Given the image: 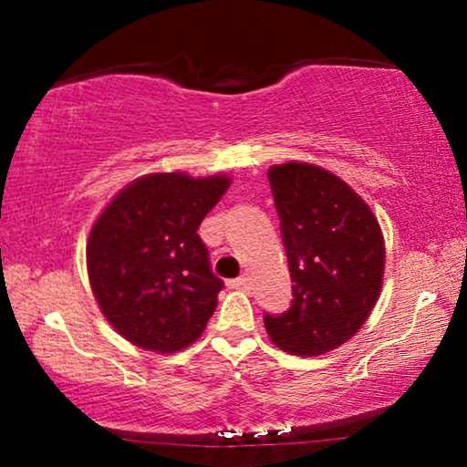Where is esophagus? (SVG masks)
<instances>
[{
  "label": "esophagus",
  "instance_id": "1",
  "mask_svg": "<svg viewBox=\"0 0 467 467\" xmlns=\"http://www.w3.org/2000/svg\"><path fill=\"white\" fill-rule=\"evenodd\" d=\"M248 278L242 276V278H235V280H229V289H240V291H246L248 289Z\"/></svg>",
  "mask_w": 467,
  "mask_h": 467
}]
</instances>
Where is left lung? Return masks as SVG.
<instances>
[{
  "mask_svg": "<svg viewBox=\"0 0 467 467\" xmlns=\"http://www.w3.org/2000/svg\"><path fill=\"white\" fill-rule=\"evenodd\" d=\"M293 283L291 308L265 315L278 348L317 357L342 347L372 315L385 276V238L366 200L315 163L267 170Z\"/></svg>",
  "mask_w": 467,
  "mask_h": 467,
  "instance_id": "1",
  "label": "left lung"
}]
</instances>
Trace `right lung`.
<instances>
[{"label": "right lung", "mask_w": 467, "mask_h": 467, "mask_svg": "<svg viewBox=\"0 0 467 467\" xmlns=\"http://www.w3.org/2000/svg\"><path fill=\"white\" fill-rule=\"evenodd\" d=\"M232 176L155 171L112 197L87 240L95 302L114 331L152 353H178L206 329L223 280L197 229Z\"/></svg>", "instance_id": "right-lung-1"}]
</instances>
